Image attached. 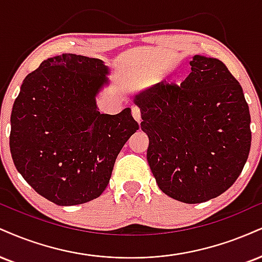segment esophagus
Wrapping results in <instances>:
<instances>
[{
    "label": "esophagus",
    "mask_w": 262,
    "mask_h": 262,
    "mask_svg": "<svg viewBox=\"0 0 262 262\" xmlns=\"http://www.w3.org/2000/svg\"><path fill=\"white\" fill-rule=\"evenodd\" d=\"M132 115H133L134 119L138 123L141 122V113H140V110L138 108V107H133V108H132Z\"/></svg>",
    "instance_id": "esophagus-1"
}]
</instances>
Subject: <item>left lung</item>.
Returning a JSON list of instances; mask_svg holds the SVG:
<instances>
[{"label": "left lung", "mask_w": 262, "mask_h": 262, "mask_svg": "<svg viewBox=\"0 0 262 262\" xmlns=\"http://www.w3.org/2000/svg\"><path fill=\"white\" fill-rule=\"evenodd\" d=\"M190 66L181 85L161 81L135 94L133 102L159 188L199 204L225 193L242 173L251 145L250 112L225 63L195 55Z\"/></svg>", "instance_id": "left-lung-1"}]
</instances>
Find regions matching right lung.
Listing matches in <instances>:
<instances>
[{
  "mask_svg": "<svg viewBox=\"0 0 262 262\" xmlns=\"http://www.w3.org/2000/svg\"><path fill=\"white\" fill-rule=\"evenodd\" d=\"M99 58L63 53L25 77L11 115L9 147L17 171L59 206L103 193L123 145L139 129L129 107L100 113L96 96L110 84Z\"/></svg>",
  "mask_w": 262,
  "mask_h": 262,
  "instance_id": "obj_1",
  "label": "right lung"
}]
</instances>
